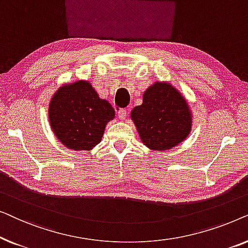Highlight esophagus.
Listing matches in <instances>:
<instances>
[{
	"label": "esophagus",
	"instance_id": "34e87169",
	"mask_svg": "<svg viewBox=\"0 0 248 248\" xmlns=\"http://www.w3.org/2000/svg\"><path fill=\"white\" fill-rule=\"evenodd\" d=\"M117 115H118V118L123 121L127 116V111H126V109H124V108H118Z\"/></svg>",
	"mask_w": 248,
	"mask_h": 248
}]
</instances>
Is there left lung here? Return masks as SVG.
<instances>
[{
  "instance_id": "1",
  "label": "left lung",
  "mask_w": 248,
  "mask_h": 248,
  "mask_svg": "<svg viewBox=\"0 0 248 248\" xmlns=\"http://www.w3.org/2000/svg\"><path fill=\"white\" fill-rule=\"evenodd\" d=\"M131 118L145 147L165 151L185 141L192 128V114L182 93L158 81L143 93V103L133 108Z\"/></svg>"
}]
</instances>
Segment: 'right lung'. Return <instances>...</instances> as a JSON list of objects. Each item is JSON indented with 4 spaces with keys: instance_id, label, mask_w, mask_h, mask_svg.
<instances>
[{
    "instance_id": "obj_1",
    "label": "right lung",
    "mask_w": 248,
    "mask_h": 248,
    "mask_svg": "<svg viewBox=\"0 0 248 248\" xmlns=\"http://www.w3.org/2000/svg\"><path fill=\"white\" fill-rule=\"evenodd\" d=\"M115 110L101 99L89 81H77L59 88L50 99V127L62 144L71 150L89 151L101 141Z\"/></svg>"
}]
</instances>
